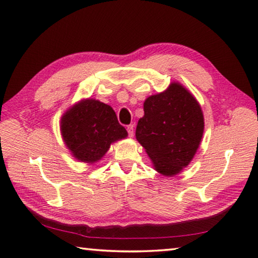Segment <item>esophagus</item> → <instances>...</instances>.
<instances>
[{"mask_svg": "<svg viewBox=\"0 0 258 258\" xmlns=\"http://www.w3.org/2000/svg\"><path fill=\"white\" fill-rule=\"evenodd\" d=\"M126 130H128V134L130 137L134 136V130H135V125L134 124H129L128 126H126Z\"/></svg>", "mask_w": 258, "mask_h": 258, "instance_id": "esophagus-1", "label": "esophagus"}]
</instances>
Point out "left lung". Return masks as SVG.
I'll return each mask as SVG.
<instances>
[{
	"mask_svg": "<svg viewBox=\"0 0 258 258\" xmlns=\"http://www.w3.org/2000/svg\"><path fill=\"white\" fill-rule=\"evenodd\" d=\"M204 114L196 98L179 83L149 97L136 138L153 161L155 170L172 176L193 159L204 135Z\"/></svg>",
	"mask_w": 258,
	"mask_h": 258,
	"instance_id": "left-lung-1",
	"label": "left lung"
}]
</instances>
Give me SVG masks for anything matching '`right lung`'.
Masks as SVG:
<instances>
[{
    "mask_svg": "<svg viewBox=\"0 0 258 258\" xmlns=\"http://www.w3.org/2000/svg\"><path fill=\"white\" fill-rule=\"evenodd\" d=\"M60 130L73 157L83 162L97 161L112 143L128 136L113 108L96 99L83 100L70 108L61 117Z\"/></svg>",
    "mask_w": 258,
    "mask_h": 258,
    "instance_id": "1",
    "label": "right lung"
}]
</instances>
